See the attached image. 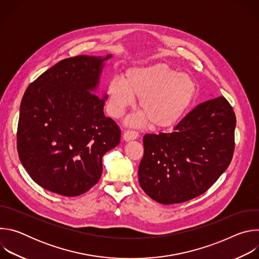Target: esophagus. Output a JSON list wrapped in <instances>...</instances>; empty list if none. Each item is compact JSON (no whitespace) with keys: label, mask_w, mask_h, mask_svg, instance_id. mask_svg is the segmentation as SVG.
I'll return each mask as SVG.
<instances>
[{"label":"esophagus","mask_w":259,"mask_h":259,"mask_svg":"<svg viewBox=\"0 0 259 259\" xmlns=\"http://www.w3.org/2000/svg\"><path fill=\"white\" fill-rule=\"evenodd\" d=\"M138 132H136V131H125L124 132V134H123V138H124V140H126V141H130V140H134V139H136L137 137H138Z\"/></svg>","instance_id":"1"}]
</instances>
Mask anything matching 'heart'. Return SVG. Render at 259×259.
I'll return each mask as SVG.
<instances>
[{
	"label": "heart",
	"mask_w": 259,
	"mask_h": 259,
	"mask_svg": "<svg viewBox=\"0 0 259 259\" xmlns=\"http://www.w3.org/2000/svg\"><path fill=\"white\" fill-rule=\"evenodd\" d=\"M106 93V109L113 118L120 119L138 98L142 112L127 123L135 127L151 123L155 129L167 130L187 115L198 94V84L187 72L156 63L127 69L124 80L109 81Z\"/></svg>",
	"instance_id": "1"
}]
</instances>
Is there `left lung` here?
I'll return each instance as SVG.
<instances>
[{"mask_svg":"<svg viewBox=\"0 0 259 259\" xmlns=\"http://www.w3.org/2000/svg\"><path fill=\"white\" fill-rule=\"evenodd\" d=\"M235 128L234 109L220 96L197 105L173 132L144 135L138 168L141 189L165 205L202 195L232 161Z\"/></svg>","mask_w":259,"mask_h":259,"instance_id":"8db88e82","label":"left lung"}]
</instances>
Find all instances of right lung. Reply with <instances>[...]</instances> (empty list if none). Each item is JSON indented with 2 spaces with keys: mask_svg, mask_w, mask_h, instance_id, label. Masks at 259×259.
<instances>
[{
  "mask_svg": "<svg viewBox=\"0 0 259 259\" xmlns=\"http://www.w3.org/2000/svg\"><path fill=\"white\" fill-rule=\"evenodd\" d=\"M112 57L63 59L32 82L20 104L19 159L31 179L52 193L76 197L102 173V157L120 143L117 123L97 96L104 62Z\"/></svg>",
  "mask_w": 259,
  "mask_h": 259,
  "instance_id": "add662e5",
  "label": "right lung"
}]
</instances>
